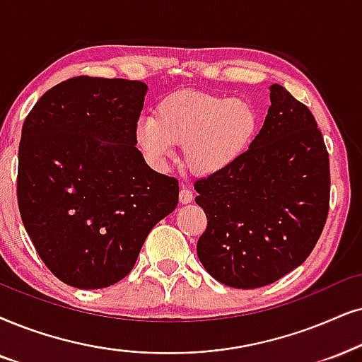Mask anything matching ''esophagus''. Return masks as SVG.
<instances>
[{"instance_id": "obj_1", "label": "esophagus", "mask_w": 362, "mask_h": 362, "mask_svg": "<svg viewBox=\"0 0 362 362\" xmlns=\"http://www.w3.org/2000/svg\"><path fill=\"white\" fill-rule=\"evenodd\" d=\"M178 200H180L182 205L190 204L192 200H194V192L189 190V189H185V187H182L180 194H178Z\"/></svg>"}]
</instances>
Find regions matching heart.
I'll list each match as a JSON object with an SVG mask.
<instances>
[{
    "label": "heart",
    "instance_id": "1",
    "mask_svg": "<svg viewBox=\"0 0 362 362\" xmlns=\"http://www.w3.org/2000/svg\"><path fill=\"white\" fill-rule=\"evenodd\" d=\"M257 112L249 102L202 91H177L155 108V118L135 125L141 153L155 167H167L175 145H184L192 173L212 177L239 160L257 132Z\"/></svg>",
    "mask_w": 362,
    "mask_h": 362
}]
</instances>
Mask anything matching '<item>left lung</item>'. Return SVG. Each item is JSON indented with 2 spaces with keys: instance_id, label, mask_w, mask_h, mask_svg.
Masks as SVG:
<instances>
[{
  "instance_id": "left-lung-1",
  "label": "left lung",
  "mask_w": 362,
  "mask_h": 362,
  "mask_svg": "<svg viewBox=\"0 0 362 362\" xmlns=\"http://www.w3.org/2000/svg\"><path fill=\"white\" fill-rule=\"evenodd\" d=\"M249 150L217 175L195 182L207 215L197 255L223 286L255 289L299 267L329 210V155L313 113L284 86Z\"/></svg>"
}]
</instances>
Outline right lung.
<instances>
[{"label": "right lung", "instance_id": "add662e5", "mask_svg": "<svg viewBox=\"0 0 362 362\" xmlns=\"http://www.w3.org/2000/svg\"><path fill=\"white\" fill-rule=\"evenodd\" d=\"M147 85L76 76L41 97L21 130L18 205L36 252L59 281L103 289L134 269L178 182L135 147Z\"/></svg>", "mask_w": 362, "mask_h": 362}]
</instances>
